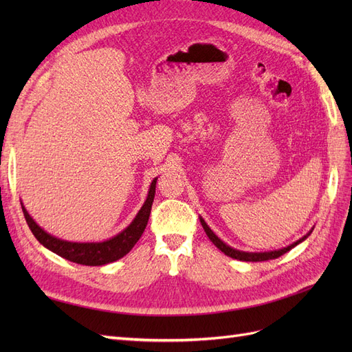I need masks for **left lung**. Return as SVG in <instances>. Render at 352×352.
I'll return each mask as SVG.
<instances>
[{
	"mask_svg": "<svg viewBox=\"0 0 352 352\" xmlns=\"http://www.w3.org/2000/svg\"><path fill=\"white\" fill-rule=\"evenodd\" d=\"M199 221H201L202 228H204L208 239H210L212 243H214L216 247H217L221 252H225V254L228 255V257H232V258H235V260H241V261H267V260L278 258V257H280V255H283L285 252L291 251V250H292L294 247H296V245L300 243V242L305 241L308 236H310V233L313 232V229H311V230L308 232L307 235L302 236L301 239H298L296 242H294L292 245H289V247L278 250V251H269V252H245V251H239V250H235V248L229 247V245H226L219 236H216V233L208 228V225L204 221V219L199 217Z\"/></svg>",
	"mask_w": 352,
	"mask_h": 352,
	"instance_id": "1",
	"label": "left lung"
}]
</instances>
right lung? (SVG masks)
Wrapping results in <instances>:
<instances>
[{
  "label": "right lung",
  "instance_id": "add662e5",
  "mask_svg": "<svg viewBox=\"0 0 352 352\" xmlns=\"http://www.w3.org/2000/svg\"><path fill=\"white\" fill-rule=\"evenodd\" d=\"M155 184H157V177L151 182L144 206L141 207L140 212H138L131 225L124 230H122L119 235H116L104 242H69V241H63L52 236L44 229L39 228L36 225V221L29 216V212L26 211L22 202H20V204H22V210H23V214L29 229L45 248L73 263L83 264V265H104L124 257V255L135 247V243L142 236V233L146 228L148 219H150L151 206L155 195Z\"/></svg>",
  "mask_w": 352,
  "mask_h": 352
}]
</instances>
